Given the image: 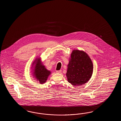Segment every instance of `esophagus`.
Listing matches in <instances>:
<instances>
[{
  "instance_id": "34e87169",
  "label": "esophagus",
  "mask_w": 121,
  "mask_h": 121,
  "mask_svg": "<svg viewBox=\"0 0 121 121\" xmlns=\"http://www.w3.org/2000/svg\"><path fill=\"white\" fill-rule=\"evenodd\" d=\"M61 72V70H56V73H60Z\"/></svg>"
}]
</instances>
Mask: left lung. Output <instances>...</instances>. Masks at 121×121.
Masks as SVG:
<instances>
[{"instance_id": "1", "label": "left lung", "mask_w": 121, "mask_h": 121, "mask_svg": "<svg viewBox=\"0 0 121 121\" xmlns=\"http://www.w3.org/2000/svg\"><path fill=\"white\" fill-rule=\"evenodd\" d=\"M93 72V63L87 54L73 50L67 66L66 76L68 82L73 86L85 84L90 79Z\"/></svg>"}]
</instances>
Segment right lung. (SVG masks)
Instances as JSON below:
<instances>
[{
    "mask_svg": "<svg viewBox=\"0 0 121 121\" xmlns=\"http://www.w3.org/2000/svg\"><path fill=\"white\" fill-rule=\"evenodd\" d=\"M36 66L35 68V75L37 79L41 83H43L46 81L47 78L51 72L47 70L43 65L41 64L40 59L37 60Z\"/></svg>",
    "mask_w": 121,
    "mask_h": 121,
    "instance_id": "add662e5",
    "label": "right lung"
}]
</instances>
